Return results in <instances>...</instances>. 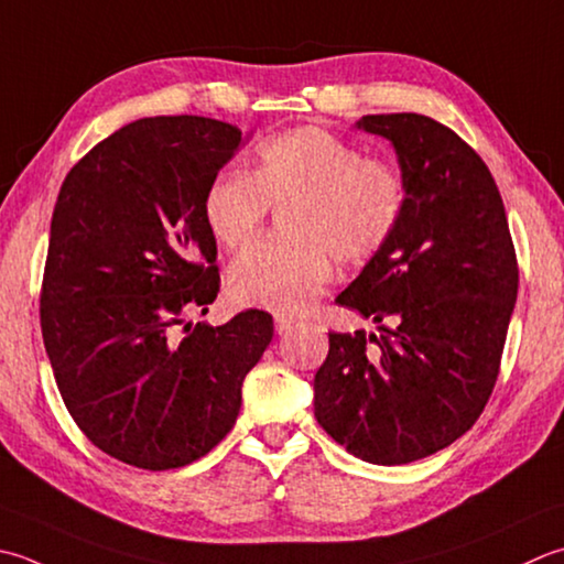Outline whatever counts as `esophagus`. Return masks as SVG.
<instances>
[{
    "instance_id": "esophagus-1",
    "label": "esophagus",
    "mask_w": 564,
    "mask_h": 564,
    "mask_svg": "<svg viewBox=\"0 0 564 564\" xmlns=\"http://www.w3.org/2000/svg\"><path fill=\"white\" fill-rule=\"evenodd\" d=\"M297 323L293 317H285V315H275V333L279 335H289L291 329L295 327Z\"/></svg>"
}]
</instances>
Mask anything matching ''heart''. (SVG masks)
Wrapping results in <instances>:
<instances>
[{
	"label": "heart",
	"instance_id": "heart-1",
	"mask_svg": "<svg viewBox=\"0 0 564 564\" xmlns=\"http://www.w3.org/2000/svg\"><path fill=\"white\" fill-rule=\"evenodd\" d=\"M283 207V239L245 249L229 269L231 295L281 315L303 313L341 267L371 261L399 229L405 185L399 169L367 159L319 127L281 131L259 143L251 175L223 171L207 185L203 215L219 247L257 235L269 207Z\"/></svg>",
	"mask_w": 564,
	"mask_h": 564
}]
</instances>
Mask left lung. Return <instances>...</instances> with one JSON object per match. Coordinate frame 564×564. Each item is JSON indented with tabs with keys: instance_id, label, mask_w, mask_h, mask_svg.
Returning a JSON list of instances; mask_svg holds the SVG:
<instances>
[{
	"instance_id": "obj_1",
	"label": "left lung",
	"mask_w": 564,
	"mask_h": 564,
	"mask_svg": "<svg viewBox=\"0 0 564 564\" xmlns=\"http://www.w3.org/2000/svg\"><path fill=\"white\" fill-rule=\"evenodd\" d=\"M355 127L391 141L405 207L389 245L337 295L379 335L329 333L315 417L355 457L391 467L477 423L499 377L518 263L499 187L455 131L413 112Z\"/></svg>"
}]
</instances>
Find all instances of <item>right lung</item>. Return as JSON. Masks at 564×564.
Instances as JSON below:
<instances>
[{
  "label": "right lung",
  "mask_w": 564,
  "mask_h": 564,
  "mask_svg": "<svg viewBox=\"0 0 564 564\" xmlns=\"http://www.w3.org/2000/svg\"><path fill=\"white\" fill-rule=\"evenodd\" d=\"M241 131L207 117H147L77 161L51 219L41 333L63 403L95 447L163 471L207 455L241 408L273 337L247 311L187 323L219 293L207 185Z\"/></svg>",
  "instance_id": "right-lung-1"
}]
</instances>
